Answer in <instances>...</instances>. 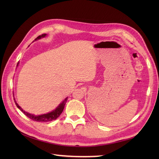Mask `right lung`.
Returning a JSON list of instances; mask_svg holds the SVG:
<instances>
[{
  "label": "right lung",
  "mask_w": 159,
  "mask_h": 159,
  "mask_svg": "<svg viewBox=\"0 0 159 159\" xmlns=\"http://www.w3.org/2000/svg\"><path fill=\"white\" fill-rule=\"evenodd\" d=\"M46 36V34H43L40 35V36H38L34 40H39L42 38H44ZM18 66V64H17ZM14 102H15V104L17 106V107L20 109L21 111H22V113L25 114L26 116H27L28 118H30V119L33 120V121H38V122H48V121H53V120H55L56 119L57 117H58L60 115H61V113H62L64 108V106L66 105V103L67 102V100H68V98H66L63 102H62L58 106L56 107V109L53 110L52 111L48 113H46V114H43V115H33V114H30V113H28L27 112H26L25 111H24L20 106H19L18 104L16 103L15 99H14Z\"/></svg>",
  "instance_id": "1"
}]
</instances>
